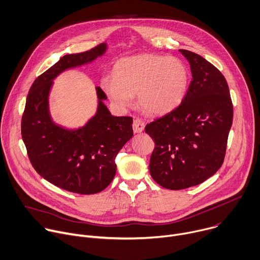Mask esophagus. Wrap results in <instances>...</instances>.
<instances>
[{
  "mask_svg": "<svg viewBox=\"0 0 260 260\" xmlns=\"http://www.w3.org/2000/svg\"><path fill=\"white\" fill-rule=\"evenodd\" d=\"M133 131L134 133H140L144 130V123L141 119H135L133 121Z\"/></svg>",
  "mask_w": 260,
  "mask_h": 260,
  "instance_id": "obj_1",
  "label": "esophagus"
}]
</instances>
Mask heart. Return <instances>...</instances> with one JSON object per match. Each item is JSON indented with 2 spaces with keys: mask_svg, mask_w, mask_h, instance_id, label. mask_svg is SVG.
<instances>
[{
  "mask_svg": "<svg viewBox=\"0 0 260 260\" xmlns=\"http://www.w3.org/2000/svg\"><path fill=\"white\" fill-rule=\"evenodd\" d=\"M102 88L121 109L131 106L133 95L141 110L163 115L177 108L188 87V71L175 57L140 55L124 58L115 68V78L106 77Z\"/></svg>",
  "mask_w": 260,
  "mask_h": 260,
  "instance_id": "obj_1",
  "label": "heart"
}]
</instances>
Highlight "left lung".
I'll return each instance as SVG.
<instances>
[{
  "instance_id": "1",
  "label": "left lung",
  "mask_w": 260,
  "mask_h": 260,
  "mask_svg": "<svg viewBox=\"0 0 260 260\" xmlns=\"http://www.w3.org/2000/svg\"><path fill=\"white\" fill-rule=\"evenodd\" d=\"M191 82L180 106L145 126L154 140L149 173L161 186L178 190L198 185L221 167L233 123V103L223 75L191 51L179 49Z\"/></svg>"
}]
</instances>
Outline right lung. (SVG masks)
<instances>
[{"label": "right lung", "mask_w": 260, "mask_h": 260, "mask_svg": "<svg viewBox=\"0 0 260 260\" xmlns=\"http://www.w3.org/2000/svg\"><path fill=\"white\" fill-rule=\"evenodd\" d=\"M107 50L108 44L102 43L83 53L66 55L38 77L21 120L22 139L35 170L50 183L81 194L97 193L112 182L117 154L133 136V120L113 116L103 102L106 93L95 87V115L82 127L68 128L52 119L49 95L57 76L93 62Z\"/></svg>", "instance_id": "right-lung-1"}]
</instances>
